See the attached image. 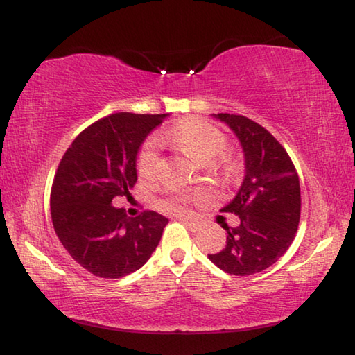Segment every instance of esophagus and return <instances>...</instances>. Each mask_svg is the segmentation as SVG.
I'll return each instance as SVG.
<instances>
[{
	"label": "esophagus",
	"instance_id": "esophagus-1",
	"mask_svg": "<svg viewBox=\"0 0 355 355\" xmlns=\"http://www.w3.org/2000/svg\"><path fill=\"white\" fill-rule=\"evenodd\" d=\"M180 220H182L184 225H188V227L191 228V230H192V232L199 230V228H200V225H199V224H197V222H194V220H189V219H180Z\"/></svg>",
	"mask_w": 355,
	"mask_h": 355
}]
</instances>
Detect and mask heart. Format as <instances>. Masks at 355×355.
Masks as SVG:
<instances>
[{
    "mask_svg": "<svg viewBox=\"0 0 355 355\" xmlns=\"http://www.w3.org/2000/svg\"><path fill=\"white\" fill-rule=\"evenodd\" d=\"M158 142H169L182 150L197 163L208 164L225 148V136L214 125L202 119H186L178 123L175 128L167 135L158 137ZM159 159L156 152V144L148 141L137 155V172L142 178H153L158 172ZM219 169L227 178L235 177L238 173V161L230 153L219 156ZM200 192L192 191H173L167 194L159 205L166 211L186 213L191 202L200 199Z\"/></svg>",
    "mask_w": 355,
    "mask_h": 355,
    "instance_id": "b5f03b06",
    "label": "heart"
}]
</instances>
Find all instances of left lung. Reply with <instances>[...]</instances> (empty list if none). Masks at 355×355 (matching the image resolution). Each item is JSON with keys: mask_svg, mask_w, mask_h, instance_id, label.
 <instances>
[{"mask_svg": "<svg viewBox=\"0 0 355 355\" xmlns=\"http://www.w3.org/2000/svg\"><path fill=\"white\" fill-rule=\"evenodd\" d=\"M228 125L244 153V180L235 199L220 211L239 224L227 230L225 248L208 255L227 274L252 275L279 260L296 236L300 186L293 161L280 142L254 120L236 114H213Z\"/></svg>", "mask_w": 355, "mask_h": 355, "instance_id": "left-lung-1", "label": "left lung"}]
</instances>
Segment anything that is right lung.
<instances>
[{
  "instance_id": "obj_1",
  "label": "right lung",
  "mask_w": 355,
  "mask_h": 355,
  "mask_svg": "<svg viewBox=\"0 0 355 355\" xmlns=\"http://www.w3.org/2000/svg\"><path fill=\"white\" fill-rule=\"evenodd\" d=\"M169 114L116 112L92 123L64 153L51 186V220L65 250L89 272L120 279L142 268L169 219L155 211L128 218L112 207L137 180V153Z\"/></svg>"
}]
</instances>
